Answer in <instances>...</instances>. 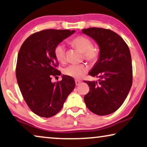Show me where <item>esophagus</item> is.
I'll use <instances>...</instances> for the list:
<instances>
[{"label": "esophagus", "mask_w": 147, "mask_h": 147, "mask_svg": "<svg viewBox=\"0 0 147 147\" xmlns=\"http://www.w3.org/2000/svg\"><path fill=\"white\" fill-rule=\"evenodd\" d=\"M75 84H76V86L80 85V84H81V81H80V80H75Z\"/></svg>", "instance_id": "1"}]
</instances>
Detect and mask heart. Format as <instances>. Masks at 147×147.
<instances>
[{
	"label": "heart",
	"mask_w": 147,
	"mask_h": 147,
	"mask_svg": "<svg viewBox=\"0 0 147 147\" xmlns=\"http://www.w3.org/2000/svg\"><path fill=\"white\" fill-rule=\"evenodd\" d=\"M70 43L74 48L83 52L84 57L90 62H95L99 59L100 52L98 48L92 46V41L88 37L79 35L72 39ZM54 54L58 61L64 63L66 60L65 48L63 44H59L54 49ZM88 70V67L84 64L70 65L63 69L65 75L76 79L82 78Z\"/></svg>",
	"instance_id": "obj_1"
}]
</instances>
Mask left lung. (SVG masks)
<instances>
[{
	"instance_id": "obj_1",
	"label": "left lung",
	"mask_w": 147,
	"mask_h": 147,
	"mask_svg": "<svg viewBox=\"0 0 147 147\" xmlns=\"http://www.w3.org/2000/svg\"><path fill=\"white\" fill-rule=\"evenodd\" d=\"M99 45L100 55L89 74L97 81H84L90 91L84 96L88 109L95 115H108L124 103L132 85L131 53L122 37L110 29L91 27L82 29Z\"/></svg>"
}]
</instances>
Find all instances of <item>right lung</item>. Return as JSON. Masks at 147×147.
I'll use <instances>...</instances> for the list:
<instances>
[{
    "mask_svg": "<svg viewBox=\"0 0 147 147\" xmlns=\"http://www.w3.org/2000/svg\"><path fill=\"white\" fill-rule=\"evenodd\" d=\"M74 30L46 29L31 34L21 46L16 74L23 97L36 115L49 118L61 111L65 100L75 87L71 76L52 82V76H59V64L54 49L71 36Z\"/></svg>",
    "mask_w": 147,
    "mask_h": 147,
    "instance_id": "obj_1",
    "label": "right lung"
}]
</instances>
